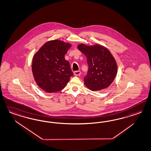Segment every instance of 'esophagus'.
<instances>
[{
	"instance_id": "esophagus-1",
	"label": "esophagus",
	"mask_w": 151,
	"mask_h": 151,
	"mask_svg": "<svg viewBox=\"0 0 151 151\" xmlns=\"http://www.w3.org/2000/svg\"><path fill=\"white\" fill-rule=\"evenodd\" d=\"M81 74V72L80 70H77V71L74 72V74L75 76H80Z\"/></svg>"
}]
</instances>
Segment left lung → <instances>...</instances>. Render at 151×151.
I'll return each instance as SVG.
<instances>
[{
  "label": "left lung",
  "mask_w": 151,
  "mask_h": 151,
  "mask_svg": "<svg viewBox=\"0 0 151 151\" xmlns=\"http://www.w3.org/2000/svg\"><path fill=\"white\" fill-rule=\"evenodd\" d=\"M78 48L87 57L88 70L84 77L85 85L93 91L108 88L116 76V62L111 52L100 45L87 46L81 44Z\"/></svg>",
  "instance_id": "obj_1"
}]
</instances>
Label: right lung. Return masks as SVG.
I'll list each match as a JSON object with an SVG mask.
<instances>
[{
    "instance_id": "right-lung-1",
    "label": "right lung",
    "mask_w": 151,
    "mask_h": 151,
    "mask_svg": "<svg viewBox=\"0 0 151 151\" xmlns=\"http://www.w3.org/2000/svg\"><path fill=\"white\" fill-rule=\"evenodd\" d=\"M71 47L60 40L49 41L33 57L32 72L39 87L48 93L57 92L66 86L73 73L65 54Z\"/></svg>"
}]
</instances>
